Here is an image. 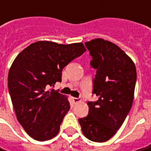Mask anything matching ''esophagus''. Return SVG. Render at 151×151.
Masks as SVG:
<instances>
[{
    "label": "esophagus",
    "mask_w": 151,
    "mask_h": 151,
    "mask_svg": "<svg viewBox=\"0 0 151 151\" xmlns=\"http://www.w3.org/2000/svg\"><path fill=\"white\" fill-rule=\"evenodd\" d=\"M73 101L75 104H77L79 102L81 101V98H73Z\"/></svg>",
    "instance_id": "1"
}]
</instances>
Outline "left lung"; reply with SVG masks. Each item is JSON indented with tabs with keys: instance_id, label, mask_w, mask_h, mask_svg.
I'll return each mask as SVG.
<instances>
[{
	"instance_id": "8db88e82",
	"label": "left lung",
	"mask_w": 151,
	"mask_h": 151,
	"mask_svg": "<svg viewBox=\"0 0 151 151\" xmlns=\"http://www.w3.org/2000/svg\"><path fill=\"white\" fill-rule=\"evenodd\" d=\"M97 69L93 93L99 97L88 102L89 113L79 119L84 136L95 142L113 137L131 110L137 81L136 65L115 43L103 38L85 42Z\"/></svg>"
}]
</instances>
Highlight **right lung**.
<instances>
[{
  "label": "right lung",
  "mask_w": 151,
  "mask_h": 151,
  "mask_svg": "<svg viewBox=\"0 0 151 151\" xmlns=\"http://www.w3.org/2000/svg\"><path fill=\"white\" fill-rule=\"evenodd\" d=\"M86 51L82 42H34L18 54L8 73V88L19 122L33 139L50 140L59 132L70 109L68 97L49 89L62 81L65 65Z\"/></svg>",
  "instance_id": "add662e5"
}]
</instances>
